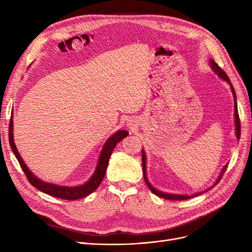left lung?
I'll return each instance as SVG.
<instances>
[{
	"instance_id": "left-lung-1",
	"label": "left lung",
	"mask_w": 252,
	"mask_h": 252,
	"mask_svg": "<svg viewBox=\"0 0 252 252\" xmlns=\"http://www.w3.org/2000/svg\"><path fill=\"white\" fill-rule=\"evenodd\" d=\"M210 64H211V67H212V69H213V71H215L220 78H222L223 80H225L227 83H229L230 84V87H231V90H232V94H233V96H234V117H235V127H236V138L238 139H240V135H241V122H240V118H239V111H238V104H236V96H235V93H234V88H233V86L231 85V82H230V80H229V78H228V75L225 73V71L222 69V68H220L215 61L213 60H211L210 61ZM142 164H143V173H144V180H145V182H146V184H147V186H148V188L151 190L152 192H154L155 194H157L158 196H159V197H163V199H166V200H171V201H183V200H188V199H190V197H193V196H196V195H199V194H201L202 192H199V193H194L193 195H191V196H189V195H183V194H170V193H164V192H161V191H158V190H157V189H155L154 187H152L150 184H149V182H148V180H147V177H146V158H145V154H144V151H142ZM227 167H228V165H226L224 168H223V170H222V172H220V177H219V179L217 180V182H216V184L215 185H217L218 183L220 182V180L222 179V177H223V174H224V172L226 171V169H227ZM213 187V186H212ZM211 187V188H212ZM206 191H207V190H206Z\"/></svg>"
}]
</instances>
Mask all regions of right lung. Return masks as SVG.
<instances>
[{"label": "right lung", "instance_id": "obj_1", "mask_svg": "<svg viewBox=\"0 0 252 252\" xmlns=\"http://www.w3.org/2000/svg\"><path fill=\"white\" fill-rule=\"evenodd\" d=\"M128 134L127 131L125 130H120L118 132L111 135L110 138L107 140V142L105 143L104 147L102 149L100 158H98L96 169L91 179L85 183L84 185L77 186V187H64V186H58V185H53L49 184V183H45L37 178H35L34 175L30 172L27 168V166L23 162V159L21 156L19 155V151L16 147V144L13 142V133H12V118H10L9 122V144L11 146V149L13 151L14 156H16L17 159L20 163L21 168L24 171L27 180L29 181L30 184L41 190L42 192L47 193L51 196H56L59 197V199H63V200H68V201H74V200H79L82 199L84 196L89 195L91 192H94V190L98 187V185L101 184V182L103 181L106 169H107L108 162H109V158L112 154V151L114 147L117 146V144L121 142L124 138H126Z\"/></svg>", "mask_w": 252, "mask_h": 252}]
</instances>
